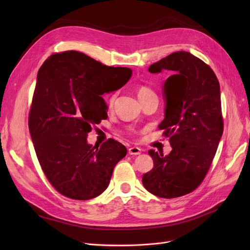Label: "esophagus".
I'll list each match as a JSON object with an SVG mask.
<instances>
[{
    "label": "esophagus",
    "mask_w": 250,
    "mask_h": 250,
    "mask_svg": "<svg viewBox=\"0 0 250 250\" xmlns=\"http://www.w3.org/2000/svg\"><path fill=\"white\" fill-rule=\"evenodd\" d=\"M142 153V150L139 147H132L128 149L129 155H140Z\"/></svg>",
    "instance_id": "1"
}]
</instances>
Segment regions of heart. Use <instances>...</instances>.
I'll list each match as a JSON object with an SVG mask.
<instances>
[{"instance_id":"obj_1","label":"heart","mask_w":250,"mask_h":250,"mask_svg":"<svg viewBox=\"0 0 250 250\" xmlns=\"http://www.w3.org/2000/svg\"><path fill=\"white\" fill-rule=\"evenodd\" d=\"M153 94H154V92L150 88L145 87V86L140 87L139 90H138V96H139V98H143V97H146V96L153 95ZM113 101H114V96H112L110 98V104H112Z\"/></svg>"}]
</instances>
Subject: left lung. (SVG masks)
Returning a JSON list of instances; mask_svg holds the SVG:
<instances>
[{
  "label": "left lung",
  "mask_w": 250,
  "mask_h": 250,
  "mask_svg": "<svg viewBox=\"0 0 250 250\" xmlns=\"http://www.w3.org/2000/svg\"><path fill=\"white\" fill-rule=\"evenodd\" d=\"M172 72L163 86L165 117L159 125L171 152L150 150L154 167L143 175L145 188L174 199L198 188L211 166L223 134L218 79L208 65L188 51H176L149 67L152 74Z\"/></svg>",
  "instance_id": "1"
}]
</instances>
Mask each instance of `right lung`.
<instances>
[{
  "label": "right lung",
  "mask_w": 250,
  "mask_h": 250,
  "mask_svg": "<svg viewBox=\"0 0 250 250\" xmlns=\"http://www.w3.org/2000/svg\"><path fill=\"white\" fill-rule=\"evenodd\" d=\"M132 73L75 50L51 55L39 69L29 132L46 178L67 198L86 201L101 194L126 155L120 142L108 139L93 147L87 136L92 125L107 118L101 95L122 88Z\"/></svg>",
  "instance_id": "right-lung-1"
}]
</instances>
